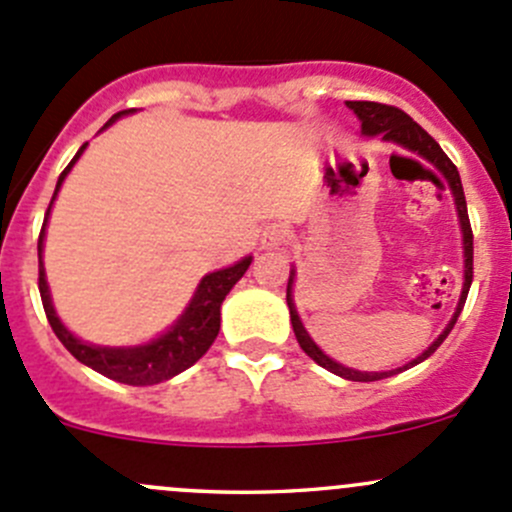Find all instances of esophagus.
I'll list each match as a JSON object with an SVG mask.
<instances>
[{"mask_svg":"<svg viewBox=\"0 0 512 512\" xmlns=\"http://www.w3.org/2000/svg\"><path fill=\"white\" fill-rule=\"evenodd\" d=\"M285 237H287V227L285 225H282V223H267L265 227H262L260 242H262V247H267V250H270V247L282 245V242H285Z\"/></svg>","mask_w":512,"mask_h":512,"instance_id":"obj_1","label":"esophagus"}]
</instances>
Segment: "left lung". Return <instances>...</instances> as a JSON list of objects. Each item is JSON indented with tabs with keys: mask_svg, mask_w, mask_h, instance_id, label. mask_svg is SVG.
Returning a JSON list of instances; mask_svg holds the SVG:
<instances>
[{
	"mask_svg": "<svg viewBox=\"0 0 512 512\" xmlns=\"http://www.w3.org/2000/svg\"><path fill=\"white\" fill-rule=\"evenodd\" d=\"M347 106L352 108L356 116H359L361 133H364V136H381L384 141L399 143V146L409 148V151L418 153V156L431 160V163L436 165V168L441 170L443 175H446L448 185H451L453 200H456L458 220H461V230H463V257H466L463 262H466V270H463V292H461V299H458L456 314H453V319L448 322V327L443 329L441 334H438V339L431 344V347L426 349V352H423L421 356H416V359L409 361L406 366H401V369H394V371H356V369H349V366L337 364L334 359H329V356L324 354L322 349H319L317 344L312 342V337L307 334V329L302 327V319H299L297 309H294V302H292L294 270L289 272V282H287L289 319H292L294 337H297L299 347L304 349V354L312 356V359L317 361L319 366H324V369L332 371V374L342 376V379L379 381V379H386V376H394V374H399V371L411 369V366L421 364L423 359H428V356H431L438 347H441L443 339H446L448 332L453 329V324H456V319H458V314H461L463 304H466L468 289H471V282H473V230H471V220H468V205H466V195H463V185H461V175H458V168L451 163V158H448L446 153L441 151V146H438V143L433 141V138L428 136V133L423 131L421 126H418L414 118L406 116L401 108L386 106V103H376V101H347Z\"/></svg>",
	"mask_w": 512,
	"mask_h": 512,
	"instance_id": "obj_1",
	"label": "left lung"
}]
</instances>
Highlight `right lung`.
Wrapping results in <instances>:
<instances>
[{"label":"right lung","instance_id":"add662e5","mask_svg":"<svg viewBox=\"0 0 512 512\" xmlns=\"http://www.w3.org/2000/svg\"><path fill=\"white\" fill-rule=\"evenodd\" d=\"M133 111V108H131ZM123 113L128 111H118L116 116H111L113 123L116 118H121ZM106 123V126H108ZM103 126V128H106ZM89 143L79 148L74 160L64 168V173L59 175V183H56L54 198L59 193L61 183H64L66 173L71 170V165L79 160L81 153ZM54 198H51V205H54ZM49 210H46L44 225H41L39 232V294H41V304H44L46 319H49L51 329L59 337V342L69 349L81 364L91 366V369L98 371V374L108 376L113 381H121V384L128 386H151V384H160V381L173 379L175 374L185 371L188 366H193L195 361L200 359L205 352L210 349V344L215 342L220 332V304L227 297L235 282L240 280L242 275L250 267L252 257H245L237 265L225 267V270L210 272L200 280L198 289H195V297L190 299L188 309L180 314L178 322L168 329L165 334H160L158 339H153L151 344H143V347H94V344H86L81 339H76L69 329L61 324V319L56 317L54 304H51V294H49V285H46V275H44V262H41V250H44V230H46V220H49Z\"/></svg>","mask_w":512,"mask_h":512}]
</instances>
